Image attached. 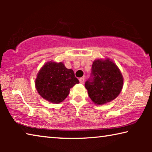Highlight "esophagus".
I'll return each mask as SVG.
<instances>
[{
  "label": "esophagus",
  "mask_w": 152,
  "mask_h": 152,
  "mask_svg": "<svg viewBox=\"0 0 152 152\" xmlns=\"http://www.w3.org/2000/svg\"><path fill=\"white\" fill-rule=\"evenodd\" d=\"M79 81L80 82L81 84H84V77H82V78H80L79 79Z\"/></svg>",
  "instance_id": "34e87169"
}]
</instances>
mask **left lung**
Masks as SVG:
<instances>
[{"label": "left lung", "instance_id": "1", "mask_svg": "<svg viewBox=\"0 0 152 152\" xmlns=\"http://www.w3.org/2000/svg\"><path fill=\"white\" fill-rule=\"evenodd\" d=\"M93 78L85 82L89 97L102 105L116 99L122 91L123 77L117 64L109 58L96 59L92 66Z\"/></svg>", "mask_w": 152, "mask_h": 152}]
</instances>
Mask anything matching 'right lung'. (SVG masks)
Masks as SVG:
<instances>
[{"instance_id":"obj_1","label":"right lung","mask_w":152,"mask_h":152,"mask_svg":"<svg viewBox=\"0 0 152 152\" xmlns=\"http://www.w3.org/2000/svg\"><path fill=\"white\" fill-rule=\"evenodd\" d=\"M78 83L72 69L66 68L63 62L52 60L41 68L35 81L36 90L40 96L54 104L60 103L66 99L70 88Z\"/></svg>"}]
</instances>
